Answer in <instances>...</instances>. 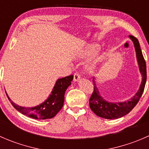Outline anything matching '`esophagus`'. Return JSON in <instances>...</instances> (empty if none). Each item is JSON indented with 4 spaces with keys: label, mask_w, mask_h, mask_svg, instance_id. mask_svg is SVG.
I'll use <instances>...</instances> for the list:
<instances>
[{
    "label": "esophagus",
    "mask_w": 149,
    "mask_h": 149,
    "mask_svg": "<svg viewBox=\"0 0 149 149\" xmlns=\"http://www.w3.org/2000/svg\"><path fill=\"white\" fill-rule=\"evenodd\" d=\"M80 78H81V76L80 74H79V73H78V72H76V73H74V75H73V80H74L75 81H79V79H80Z\"/></svg>",
    "instance_id": "esophagus-1"
}]
</instances>
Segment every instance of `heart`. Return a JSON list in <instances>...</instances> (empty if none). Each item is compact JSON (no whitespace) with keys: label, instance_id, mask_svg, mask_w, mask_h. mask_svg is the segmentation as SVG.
<instances>
[{"label":"heart","instance_id":"heart-1","mask_svg":"<svg viewBox=\"0 0 149 149\" xmlns=\"http://www.w3.org/2000/svg\"><path fill=\"white\" fill-rule=\"evenodd\" d=\"M99 46L98 45H92L90 46L88 49L86 50L84 55H86V56H88V55H92L94 54H95L97 52V51L98 50ZM96 66H97V61H93L87 67V69L88 70H93L95 69Z\"/></svg>","mask_w":149,"mask_h":149}]
</instances>
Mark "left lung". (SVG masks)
Wrapping results in <instances>:
<instances>
[{"label":"left lung","mask_w":149,"mask_h":149,"mask_svg":"<svg viewBox=\"0 0 149 149\" xmlns=\"http://www.w3.org/2000/svg\"><path fill=\"white\" fill-rule=\"evenodd\" d=\"M130 38L134 43L140 71L142 74L143 79L139 91L133 98L130 99V100L124 102L111 103L103 100L96 86L95 81L93 80L94 90L89 99V107L91 110L100 118H105V119H117L125 116L136 107L144 91L146 82V64L140 47L139 40L133 35H130Z\"/></svg>","instance_id":"left-lung-1"}]
</instances>
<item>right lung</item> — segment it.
I'll list each match as a JSON object with an SVG mask.
<instances>
[{
  "mask_svg": "<svg viewBox=\"0 0 149 149\" xmlns=\"http://www.w3.org/2000/svg\"><path fill=\"white\" fill-rule=\"evenodd\" d=\"M73 79V75L58 79L47 100L34 107H22L19 106L13 103L6 95L13 107L23 115L34 119H50L55 117L63 106L65 92L68 87L71 84Z\"/></svg>",
  "mask_w": 149,
  "mask_h": 149,
  "instance_id": "obj_1",
  "label": "right lung"
}]
</instances>
